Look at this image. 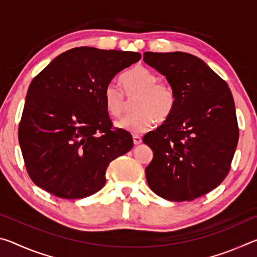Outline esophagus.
I'll list each match as a JSON object with an SVG mask.
<instances>
[{
  "mask_svg": "<svg viewBox=\"0 0 257 257\" xmlns=\"http://www.w3.org/2000/svg\"><path fill=\"white\" fill-rule=\"evenodd\" d=\"M133 139H134V144L135 145H139L142 143V137L138 136V135H134Z\"/></svg>",
  "mask_w": 257,
  "mask_h": 257,
  "instance_id": "34e87169",
  "label": "esophagus"
}]
</instances>
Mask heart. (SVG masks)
I'll list each match as a JSON object with an SVG mask.
<instances>
[{"mask_svg": "<svg viewBox=\"0 0 257 257\" xmlns=\"http://www.w3.org/2000/svg\"><path fill=\"white\" fill-rule=\"evenodd\" d=\"M123 92L115 82H108L104 88L103 99L108 114L120 118L133 99L136 111L130 113L116 125L133 134H142L154 124L168 120L177 104V95L170 85L160 82V78L149 68L138 66L121 77ZM126 96L124 97V95Z\"/></svg>", "mask_w": 257, "mask_h": 257, "instance_id": "heart-1", "label": "heart"}]
</instances>
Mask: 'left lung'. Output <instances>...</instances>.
<instances>
[{"mask_svg":"<svg viewBox=\"0 0 257 257\" xmlns=\"http://www.w3.org/2000/svg\"><path fill=\"white\" fill-rule=\"evenodd\" d=\"M144 62L165 76L177 95L169 119L143 138L153 151L147 184L168 201H193L216 188L231 167L239 138L231 90L189 53L145 52Z\"/></svg>","mask_w":257,"mask_h":257,"instance_id":"obj_1","label":"left lung"}]
</instances>
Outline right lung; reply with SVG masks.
Masks as SVG:
<instances>
[{
	"label": "right lung",
	"instance_id": "right-lung-1",
	"mask_svg": "<svg viewBox=\"0 0 257 257\" xmlns=\"http://www.w3.org/2000/svg\"><path fill=\"white\" fill-rule=\"evenodd\" d=\"M141 53L75 47L30 82L18 137L35 185L66 199L90 196L105 185L113 160L133 149V136L113 128L103 93Z\"/></svg>",
	"mask_w": 257,
	"mask_h": 257
}]
</instances>
